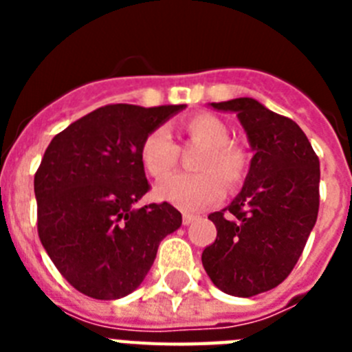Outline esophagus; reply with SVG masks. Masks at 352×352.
Returning a JSON list of instances; mask_svg holds the SVG:
<instances>
[{
	"label": "esophagus",
	"mask_w": 352,
	"mask_h": 352,
	"mask_svg": "<svg viewBox=\"0 0 352 352\" xmlns=\"http://www.w3.org/2000/svg\"><path fill=\"white\" fill-rule=\"evenodd\" d=\"M194 220H195L194 214H190V213L183 214V226H190V223L194 222Z\"/></svg>",
	"instance_id": "34e87169"
}]
</instances>
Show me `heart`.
Listing matches in <instances>:
<instances>
[{
    "label": "heart",
    "mask_w": 352,
    "mask_h": 352,
    "mask_svg": "<svg viewBox=\"0 0 352 352\" xmlns=\"http://www.w3.org/2000/svg\"><path fill=\"white\" fill-rule=\"evenodd\" d=\"M182 133L194 144L203 146L195 158V174H174L157 185V197L183 211H199L222 195V182L236 188L243 182L248 157L241 146L229 141V129L213 114H194L182 121ZM178 148L167 130L155 129L141 144V162L155 178L173 170Z\"/></svg>",
    "instance_id": "1"
}]
</instances>
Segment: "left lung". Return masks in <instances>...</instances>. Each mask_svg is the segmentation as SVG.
<instances>
[{
  "mask_svg": "<svg viewBox=\"0 0 352 352\" xmlns=\"http://www.w3.org/2000/svg\"><path fill=\"white\" fill-rule=\"evenodd\" d=\"M236 113L254 157L243 188L208 219L203 266L220 291L250 298L276 287L300 259L319 211V158L303 130L254 98L210 104Z\"/></svg>",
  "mask_w": 352,
  "mask_h": 352,
  "instance_id": "left-lung-1",
  "label": "left lung"
}]
</instances>
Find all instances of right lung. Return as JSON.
<instances>
[{
    "instance_id": "obj_1",
    "label": "right lung",
    "mask_w": 352,
    "mask_h": 352,
    "mask_svg": "<svg viewBox=\"0 0 352 352\" xmlns=\"http://www.w3.org/2000/svg\"><path fill=\"white\" fill-rule=\"evenodd\" d=\"M186 105L113 104L74 121L35 174L38 236L72 287L118 300L141 285L158 245L182 226L169 203L135 208L149 190L141 144Z\"/></svg>"
}]
</instances>
